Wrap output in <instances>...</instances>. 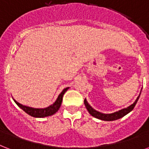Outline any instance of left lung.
<instances>
[{
  "label": "left lung",
  "instance_id": "left-lung-1",
  "mask_svg": "<svg viewBox=\"0 0 149 149\" xmlns=\"http://www.w3.org/2000/svg\"><path fill=\"white\" fill-rule=\"evenodd\" d=\"M141 92L139 94V95L138 96V97H137V99L135 100V102L133 104L129 105L128 107L123 108L122 109L116 111V112H112V113H102V112H100L98 111H97V110H95V109H93L90 105V104L87 102L86 98L84 99V105L86 106V109H87V111L89 112L90 114L92 116H94V117L97 118L98 120H105V121H113V120H119L120 118L123 117L124 116L128 114L129 112H131L134 109V106L137 104V102H138V100L139 99Z\"/></svg>",
  "mask_w": 149,
  "mask_h": 149
}]
</instances>
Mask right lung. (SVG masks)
Listing matches in <instances>:
<instances>
[{
	"mask_svg": "<svg viewBox=\"0 0 149 149\" xmlns=\"http://www.w3.org/2000/svg\"><path fill=\"white\" fill-rule=\"evenodd\" d=\"M70 87H66L64 88L62 92L60 93V95L58 96V98L55 100V102L52 104V105H49L48 107L42 108V109H37V108L29 107L26 105H23L16 102L15 100H14V102L16 103V105L19 106V108H21L25 112H26L27 114L29 116H31L33 117L36 118H44L47 117V116H50L54 115V113H56L58 112V110L59 109L60 106L62 105V97L64 94L67 91V90L69 89Z\"/></svg>",
	"mask_w": 149,
	"mask_h": 149,
	"instance_id": "obj_1",
	"label": "right lung"
}]
</instances>
